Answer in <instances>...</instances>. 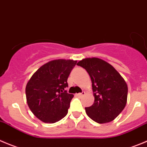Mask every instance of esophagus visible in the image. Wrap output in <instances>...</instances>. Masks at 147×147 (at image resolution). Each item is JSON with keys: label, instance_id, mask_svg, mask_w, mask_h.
<instances>
[{"label": "esophagus", "instance_id": "esophagus-1", "mask_svg": "<svg viewBox=\"0 0 147 147\" xmlns=\"http://www.w3.org/2000/svg\"><path fill=\"white\" fill-rule=\"evenodd\" d=\"M85 94V92H80V93H78V94H76L77 95H78V96H79V97H81V96H82V95H84Z\"/></svg>", "mask_w": 147, "mask_h": 147}]
</instances>
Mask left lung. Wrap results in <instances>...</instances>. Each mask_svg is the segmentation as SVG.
<instances>
[{"label":"left lung","mask_w":147,"mask_h":147,"mask_svg":"<svg viewBox=\"0 0 147 147\" xmlns=\"http://www.w3.org/2000/svg\"><path fill=\"white\" fill-rule=\"evenodd\" d=\"M77 65L86 69L92 81L94 103L86 107L87 115L94 121L105 123L114 120L126 106L128 87L114 67L98 58H87Z\"/></svg>","instance_id":"1"}]
</instances>
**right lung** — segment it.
I'll return each mask as SVG.
<instances>
[{"label":"right lung","instance_id":"obj_1","mask_svg":"<svg viewBox=\"0 0 147 147\" xmlns=\"http://www.w3.org/2000/svg\"><path fill=\"white\" fill-rule=\"evenodd\" d=\"M77 61L57 59L42 65L31 76L26 87L28 107L42 121L53 123L68 113L74 97L65 90L67 78Z\"/></svg>","mask_w":147,"mask_h":147}]
</instances>
